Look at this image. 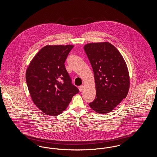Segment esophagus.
Listing matches in <instances>:
<instances>
[{
  "label": "esophagus",
  "mask_w": 157,
  "mask_h": 157,
  "mask_svg": "<svg viewBox=\"0 0 157 157\" xmlns=\"http://www.w3.org/2000/svg\"><path fill=\"white\" fill-rule=\"evenodd\" d=\"M83 90V85H81L79 86V90L80 92H82Z\"/></svg>",
  "instance_id": "34e87169"
}]
</instances>
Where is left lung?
Listing matches in <instances>:
<instances>
[{"label": "left lung", "mask_w": 157, "mask_h": 157, "mask_svg": "<svg viewBox=\"0 0 157 157\" xmlns=\"http://www.w3.org/2000/svg\"><path fill=\"white\" fill-rule=\"evenodd\" d=\"M83 49L93 69L97 92L89 105L99 114L111 112L129 91L130 78L126 62L108 42L88 44Z\"/></svg>", "instance_id": "obj_1"}]
</instances>
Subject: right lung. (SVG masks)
Returning a JSON list of instances; mask_svg holds the SVG:
<instances>
[{
	"label": "right lung",
	"mask_w": 157,
	"mask_h": 157,
	"mask_svg": "<svg viewBox=\"0 0 157 157\" xmlns=\"http://www.w3.org/2000/svg\"><path fill=\"white\" fill-rule=\"evenodd\" d=\"M74 45H46L26 69V80L30 97L45 114L57 116L64 111L79 90L72 84L65 67Z\"/></svg>",
	"instance_id": "obj_1"
}]
</instances>
